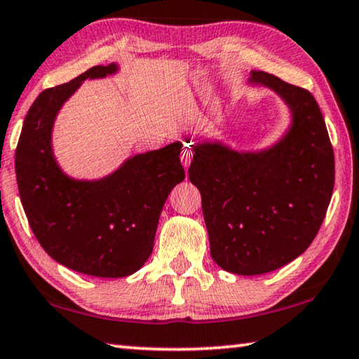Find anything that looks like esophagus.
<instances>
[{
    "label": "esophagus",
    "instance_id": "34e87169",
    "mask_svg": "<svg viewBox=\"0 0 359 359\" xmlns=\"http://www.w3.org/2000/svg\"><path fill=\"white\" fill-rule=\"evenodd\" d=\"M192 156H194L192 149L189 148V146H184L183 151H181V162H183L184 167H189V163L192 161Z\"/></svg>",
    "mask_w": 359,
    "mask_h": 359
}]
</instances>
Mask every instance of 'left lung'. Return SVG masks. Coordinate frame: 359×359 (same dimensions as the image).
<instances>
[{"label": "left lung", "mask_w": 359, "mask_h": 359, "mask_svg": "<svg viewBox=\"0 0 359 359\" xmlns=\"http://www.w3.org/2000/svg\"><path fill=\"white\" fill-rule=\"evenodd\" d=\"M250 82L285 100L292 126L272 148H194L189 180L202 196L210 251L237 275L272 272L296 259L318 233L334 189V151L318 103L302 87L266 72Z\"/></svg>", "instance_id": "8db88e82"}]
</instances>
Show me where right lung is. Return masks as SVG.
Here are the masks:
<instances>
[{
	"mask_svg": "<svg viewBox=\"0 0 359 359\" xmlns=\"http://www.w3.org/2000/svg\"><path fill=\"white\" fill-rule=\"evenodd\" d=\"M116 69L98 65L41 92L15 149L20 201L39 245L62 266L102 278L127 277L148 261L163 203L184 180L180 141L133 156L98 181L73 180L57 165L50 133L58 109L82 81Z\"/></svg>",
	"mask_w": 359,
	"mask_h": 359,
	"instance_id": "obj_1",
	"label": "right lung"
}]
</instances>
